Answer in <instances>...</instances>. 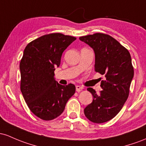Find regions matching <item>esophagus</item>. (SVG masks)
I'll list each match as a JSON object with an SVG mask.
<instances>
[{
  "label": "esophagus",
  "instance_id": "1",
  "mask_svg": "<svg viewBox=\"0 0 146 146\" xmlns=\"http://www.w3.org/2000/svg\"><path fill=\"white\" fill-rule=\"evenodd\" d=\"M83 87L78 86V85H77V86H76V92H79L83 90Z\"/></svg>",
  "mask_w": 146,
  "mask_h": 146
}]
</instances>
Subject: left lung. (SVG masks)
Listing matches in <instances>:
<instances>
[{"instance_id": "1", "label": "left lung", "mask_w": 146, "mask_h": 146, "mask_svg": "<svg viewBox=\"0 0 146 146\" xmlns=\"http://www.w3.org/2000/svg\"><path fill=\"white\" fill-rule=\"evenodd\" d=\"M79 39L94 50L95 71L105 76L99 94L92 88L87 89L92 94L93 101L84 109V114L93 123L108 121L120 112L128 98L134 76L130 54L108 34L95 33Z\"/></svg>"}]
</instances>
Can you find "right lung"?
<instances>
[{"label": "right lung", "mask_w": 146, "mask_h": 146, "mask_svg": "<svg viewBox=\"0 0 146 146\" xmlns=\"http://www.w3.org/2000/svg\"><path fill=\"white\" fill-rule=\"evenodd\" d=\"M76 37L60 33L42 36L27 44L21 60V90L31 112L45 121L62 114L76 87L55 81L62 54Z\"/></svg>", "instance_id": "add662e5"}]
</instances>
